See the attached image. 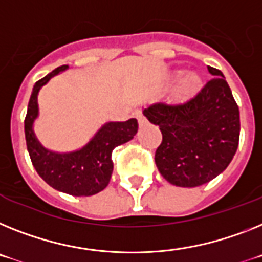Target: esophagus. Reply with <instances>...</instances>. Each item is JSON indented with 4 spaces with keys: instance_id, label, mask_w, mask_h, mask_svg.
Returning <instances> with one entry per match:
<instances>
[{
    "instance_id": "1",
    "label": "esophagus",
    "mask_w": 262,
    "mask_h": 262,
    "mask_svg": "<svg viewBox=\"0 0 262 262\" xmlns=\"http://www.w3.org/2000/svg\"><path fill=\"white\" fill-rule=\"evenodd\" d=\"M136 117H137L138 124H140V125L146 124V117H145V116L141 113V112H137V113H136Z\"/></svg>"
}]
</instances>
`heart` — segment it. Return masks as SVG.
Wrapping results in <instances>:
<instances>
[{
  "label": "heart",
  "mask_w": 262,
  "mask_h": 262,
  "mask_svg": "<svg viewBox=\"0 0 262 262\" xmlns=\"http://www.w3.org/2000/svg\"><path fill=\"white\" fill-rule=\"evenodd\" d=\"M200 88V80L197 77L190 76L188 77L184 82H182L181 86V94L182 96H188V94L194 93L195 90Z\"/></svg>",
  "instance_id": "heart-1"
}]
</instances>
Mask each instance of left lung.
I'll return each mask as SVG.
<instances>
[{
	"label": "left lung",
	"mask_w": 262,
	"mask_h": 262,
	"mask_svg": "<svg viewBox=\"0 0 262 262\" xmlns=\"http://www.w3.org/2000/svg\"><path fill=\"white\" fill-rule=\"evenodd\" d=\"M208 82L181 104L151 105L145 117L160 127L161 144L155 161L176 186L204 185L224 172L236 155L239 111L221 70L208 67Z\"/></svg>",
	"instance_id": "left-lung-1"
}]
</instances>
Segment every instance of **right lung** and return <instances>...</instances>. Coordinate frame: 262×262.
Instances as JSON below:
<instances>
[{
	"instance_id": "obj_1",
	"label": "right lung",
	"mask_w": 262,
	"mask_h": 262,
	"mask_svg": "<svg viewBox=\"0 0 262 262\" xmlns=\"http://www.w3.org/2000/svg\"><path fill=\"white\" fill-rule=\"evenodd\" d=\"M68 65L54 69L52 73L38 80L33 88L25 117V138L30 160L41 179L52 188L72 195H93L101 192L111 181L113 172L112 151L116 146L130 141L137 133L136 118L124 122H107L89 144L78 151L57 155L46 150L34 137L33 121L38 114L37 94L39 88L56 76Z\"/></svg>"
}]
</instances>
